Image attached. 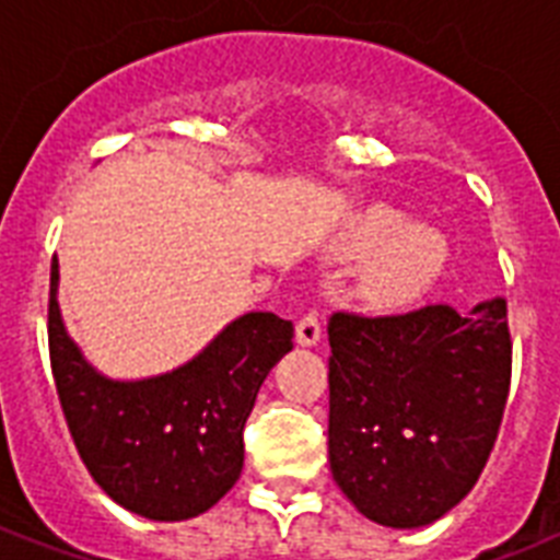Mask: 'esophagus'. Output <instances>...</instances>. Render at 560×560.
I'll return each mask as SVG.
<instances>
[{
    "label": "esophagus",
    "mask_w": 560,
    "mask_h": 560,
    "mask_svg": "<svg viewBox=\"0 0 560 560\" xmlns=\"http://www.w3.org/2000/svg\"><path fill=\"white\" fill-rule=\"evenodd\" d=\"M323 340V323H319V316L314 311H307L302 319L296 323V342L299 346H316V342Z\"/></svg>",
    "instance_id": "34e87169"
}]
</instances>
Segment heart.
<instances>
[{
  "label": "heart",
  "mask_w": 560,
  "mask_h": 560,
  "mask_svg": "<svg viewBox=\"0 0 560 560\" xmlns=\"http://www.w3.org/2000/svg\"><path fill=\"white\" fill-rule=\"evenodd\" d=\"M342 258H369L360 293L369 305L400 311L421 302L447 267V241L430 226H409L392 206H369L351 218L337 241Z\"/></svg>",
  "instance_id": "heart-1"
}]
</instances>
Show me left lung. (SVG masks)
<instances>
[{"label": "left lung", "instance_id": "8db88e82", "mask_svg": "<svg viewBox=\"0 0 560 560\" xmlns=\"http://www.w3.org/2000/svg\"><path fill=\"white\" fill-rule=\"evenodd\" d=\"M328 342L334 482L369 521L430 526L477 486L497 442L512 381L505 299L468 314L337 311Z\"/></svg>", "mask_w": 560, "mask_h": 560}]
</instances>
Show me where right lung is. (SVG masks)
I'll use <instances>...</instances> for the list:
<instances>
[{"mask_svg":"<svg viewBox=\"0 0 560 560\" xmlns=\"http://www.w3.org/2000/svg\"><path fill=\"white\" fill-rule=\"evenodd\" d=\"M51 264L48 354L66 424L109 500L148 521L209 512L244 468V424L264 377L293 349V323L253 311L188 363L142 381L101 374L69 337Z\"/></svg>","mask_w":560,"mask_h":560,"instance_id":"right-lung-1","label":"right lung"}]
</instances>
